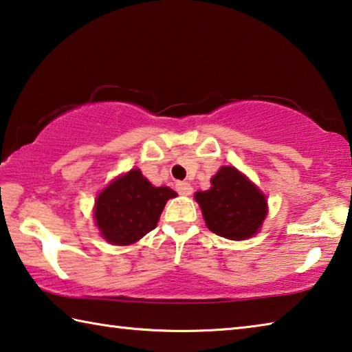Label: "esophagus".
Returning <instances> with one entry per match:
<instances>
[{
    "label": "esophagus",
    "instance_id": "obj_1",
    "mask_svg": "<svg viewBox=\"0 0 352 352\" xmlns=\"http://www.w3.org/2000/svg\"><path fill=\"white\" fill-rule=\"evenodd\" d=\"M176 190H177V193L186 195V197H188V195H192V192H193L192 186H190L188 182H184V181L176 184Z\"/></svg>",
    "mask_w": 352,
    "mask_h": 352
}]
</instances>
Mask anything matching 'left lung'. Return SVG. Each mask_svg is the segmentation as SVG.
I'll use <instances>...</instances> for the list:
<instances>
[{
	"label": "left lung",
	"instance_id": "obj_1",
	"mask_svg": "<svg viewBox=\"0 0 352 352\" xmlns=\"http://www.w3.org/2000/svg\"><path fill=\"white\" fill-rule=\"evenodd\" d=\"M210 182L209 190L195 193L207 228L229 240L256 235L268 214L267 198L256 184L234 166H221Z\"/></svg>",
	"mask_w": 352,
	"mask_h": 352
}]
</instances>
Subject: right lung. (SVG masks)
Wrapping results in <instances>:
<instances>
[{
	"label": "right lung",
	"instance_id": "obj_1",
	"mask_svg": "<svg viewBox=\"0 0 352 352\" xmlns=\"http://www.w3.org/2000/svg\"><path fill=\"white\" fill-rule=\"evenodd\" d=\"M176 192L154 187L134 168L118 176L98 195L95 220L102 239L112 245H132L157 226L166 201Z\"/></svg>",
	"mask_w": 352,
	"mask_h": 352
}]
</instances>
